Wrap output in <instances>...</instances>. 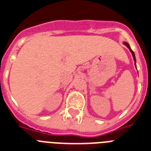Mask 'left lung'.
Returning a JSON list of instances; mask_svg holds the SVG:
<instances>
[{"label": "left lung", "mask_w": 151, "mask_h": 151, "mask_svg": "<svg viewBox=\"0 0 151 151\" xmlns=\"http://www.w3.org/2000/svg\"><path fill=\"white\" fill-rule=\"evenodd\" d=\"M123 43H124V45H126V47L128 48H129V51H130V52H131V53H132V57H133V59H134V61H135V66H136V56H135V53H134L133 52V51L131 49V48H130V46H129V45L128 43H127V42H123Z\"/></svg>", "instance_id": "left-lung-1"}]
</instances>
